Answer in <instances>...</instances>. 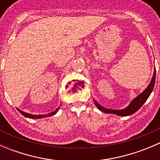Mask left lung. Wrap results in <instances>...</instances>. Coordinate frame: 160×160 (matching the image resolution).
Masks as SVG:
<instances>
[{"mask_svg": "<svg viewBox=\"0 0 160 160\" xmlns=\"http://www.w3.org/2000/svg\"><path fill=\"white\" fill-rule=\"evenodd\" d=\"M155 80H156V70L154 71V74H153V77L152 78L151 82H150L149 85L147 87L146 90L142 92V93H140L138 97L135 98L132 102L130 103L129 105L125 109H122V110H113V109H107L103 108L102 106L100 105L97 101H94L95 105L98 107V108L99 110L104 113H108V114H115L118 115L120 116H128L131 115V114H134L135 112H136L143 105L145 102L146 101V100L148 99V98L149 97L150 93L152 91L153 88H154L155 85Z\"/></svg>", "mask_w": 160, "mask_h": 160, "instance_id": "1", "label": "left lung"}]
</instances>
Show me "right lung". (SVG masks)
<instances>
[{
	"label": "right lung",
	"instance_id": "obj_1",
	"mask_svg": "<svg viewBox=\"0 0 160 160\" xmlns=\"http://www.w3.org/2000/svg\"><path fill=\"white\" fill-rule=\"evenodd\" d=\"M59 108H58L57 109H56L55 111H52V112L49 113V114H41V115H34V114H28V113H25L24 112V111L19 110V109H18V111H19V112L21 113V114H22V115H24L25 117H27V118H33V119H38V118H46V117H49V116H52V115H54L55 114H56V112H57L58 110H59Z\"/></svg>",
	"mask_w": 160,
	"mask_h": 160
}]
</instances>
